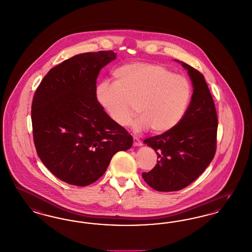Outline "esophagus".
I'll use <instances>...</instances> for the list:
<instances>
[{
    "label": "esophagus",
    "mask_w": 252,
    "mask_h": 252,
    "mask_svg": "<svg viewBox=\"0 0 252 252\" xmlns=\"http://www.w3.org/2000/svg\"><path fill=\"white\" fill-rule=\"evenodd\" d=\"M133 146L135 147H139V146H142V142L139 138L137 137H133Z\"/></svg>",
    "instance_id": "obj_1"
}]
</instances>
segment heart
<instances>
[{
	"label": "heart",
	"instance_id": "heart-1",
	"mask_svg": "<svg viewBox=\"0 0 252 252\" xmlns=\"http://www.w3.org/2000/svg\"><path fill=\"white\" fill-rule=\"evenodd\" d=\"M115 84L101 82L96 98L110 121L120 127L132 121L135 131L151 128L156 133L173 129L186 115L192 88L182 74L172 73L167 67L148 62H132L119 66L114 73Z\"/></svg>",
	"mask_w": 252,
	"mask_h": 252
}]
</instances>
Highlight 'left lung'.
Here are the masks:
<instances>
[{
    "label": "left lung",
    "mask_w": 252,
    "mask_h": 252,
    "mask_svg": "<svg viewBox=\"0 0 252 252\" xmlns=\"http://www.w3.org/2000/svg\"><path fill=\"white\" fill-rule=\"evenodd\" d=\"M194 91L186 115L173 129L144 140L157 154V164L143 172L155 190L172 192L193 183L208 166L217 151L218 115L204 76L183 61Z\"/></svg>",
    "instance_id": "obj_1"
}]
</instances>
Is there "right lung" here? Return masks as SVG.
<instances>
[{
  "label": "right lung",
  "instance_id": "right-lung-1",
  "mask_svg": "<svg viewBox=\"0 0 252 252\" xmlns=\"http://www.w3.org/2000/svg\"><path fill=\"white\" fill-rule=\"evenodd\" d=\"M116 55L100 51L66 59L50 69L33 95L36 153L45 166L66 184H93L115 154L131 149L132 136L110 121L96 98L99 70Z\"/></svg>",
  "mask_w": 252,
  "mask_h": 252
}]
</instances>
